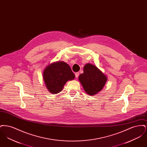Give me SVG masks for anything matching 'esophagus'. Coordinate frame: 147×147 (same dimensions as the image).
Wrapping results in <instances>:
<instances>
[{
	"mask_svg": "<svg viewBox=\"0 0 147 147\" xmlns=\"http://www.w3.org/2000/svg\"><path fill=\"white\" fill-rule=\"evenodd\" d=\"M79 72H77V73H75V76H76V78H78V77L79 76Z\"/></svg>",
	"mask_w": 147,
	"mask_h": 147,
	"instance_id": "obj_1",
	"label": "esophagus"
}]
</instances>
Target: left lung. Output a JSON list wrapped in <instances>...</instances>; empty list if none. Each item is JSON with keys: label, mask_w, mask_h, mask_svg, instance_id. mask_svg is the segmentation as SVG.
Wrapping results in <instances>:
<instances>
[{"label": "left lung", "mask_w": 147, "mask_h": 147, "mask_svg": "<svg viewBox=\"0 0 147 147\" xmlns=\"http://www.w3.org/2000/svg\"><path fill=\"white\" fill-rule=\"evenodd\" d=\"M107 77L98 68L90 63L84 67V73L79 77V80L86 94L94 95L101 91L107 82Z\"/></svg>", "instance_id": "left-lung-1"}]
</instances>
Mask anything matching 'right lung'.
I'll use <instances>...</instances> for the list:
<instances>
[{"label":"right lung","instance_id":"right-lung-1","mask_svg":"<svg viewBox=\"0 0 147 147\" xmlns=\"http://www.w3.org/2000/svg\"><path fill=\"white\" fill-rule=\"evenodd\" d=\"M43 77L49 92L56 94L62 90L68 80H73L75 75L67 63L58 61L51 63L45 68Z\"/></svg>","mask_w":147,"mask_h":147}]
</instances>
